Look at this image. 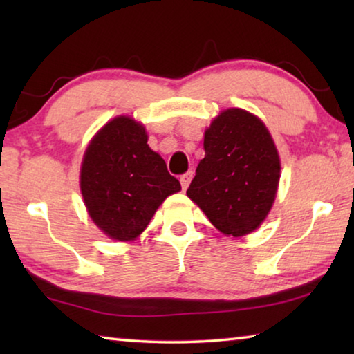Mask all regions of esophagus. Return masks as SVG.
I'll list each match as a JSON object with an SVG mask.
<instances>
[{"label":"esophagus","instance_id":"1","mask_svg":"<svg viewBox=\"0 0 354 354\" xmlns=\"http://www.w3.org/2000/svg\"><path fill=\"white\" fill-rule=\"evenodd\" d=\"M192 178H194V171H187V173H184V175L181 176V179H179V181H181V185H183V190H185V189L189 187Z\"/></svg>","mask_w":354,"mask_h":354}]
</instances>
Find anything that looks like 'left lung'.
I'll return each instance as SVG.
<instances>
[{"label": "left lung", "instance_id": "obj_1", "mask_svg": "<svg viewBox=\"0 0 354 354\" xmlns=\"http://www.w3.org/2000/svg\"><path fill=\"white\" fill-rule=\"evenodd\" d=\"M205 158L187 196L225 236L253 232L270 212L281 162L266 124L243 109H226L205 133Z\"/></svg>", "mask_w": 354, "mask_h": 354}]
</instances>
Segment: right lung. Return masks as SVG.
<instances>
[{
    "label": "right lung",
    "mask_w": 354,
    "mask_h": 354,
    "mask_svg": "<svg viewBox=\"0 0 354 354\" xmlns=\"http://www.w3.org/2000/svg\"><path fill=\"white\" fill-rule=\"evenodd\" d=\"M147 142L142 123L120 115L95 134L84 153V205L93 223L113 241L139 237L167 196L181 190Z\"/></svg>",
    "instance_id": "obj_1"
}]
</instances>
